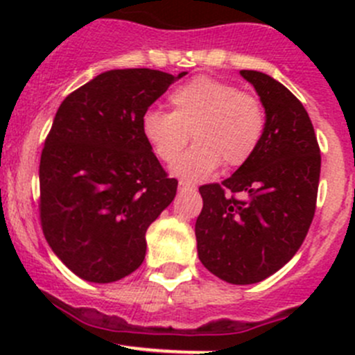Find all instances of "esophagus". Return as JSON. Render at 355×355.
<instances>
[{"instance_id":"1","label":"esophagus","mask_w":355,"mask_h":355,"mask_svg":"<svg viewBox=\"0 0 355 355\" xmlns=\"http://www.w3.org/2000/svg\"><path fill=\"white\" fill-rule=\"evenodd\" d=\"M178 191H180V192H187V191H196V187H194V185L187 184V182H180V184H178Z\"/></svg>"}]
</instances>
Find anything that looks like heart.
<instances>
[{
    "label": "heart",
    "mask_w": 355,
    "mask_h": 355,
    "mask_svg": "<svg viewBox=\"0 0 355 355\" xmlns=\"http://www.w3.org/2000/svg\"><path fill=\"white\" fill-rule=\"evenodd\" d=\"M171 111L149 108L141 116V130L163 163H175L190 132L196 144L175 164V175L187 182L211 177L221 163L245 164L263 142L266 110L257 96L216 77L191 78L168 96Z\"/></svg>",
    "instance_id": "obj_1"
}]
</instances>
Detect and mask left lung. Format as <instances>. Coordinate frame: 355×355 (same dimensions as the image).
Wrapping results in <instances>:
<instances>
[{"instance_id": "1", "label": "left lung", "mask_w": 355, "mask_h": 355, "mask_svg": "<svg viewBox=\"0 0 355 355\" xmlns=\"http://www.w3.org/2000/svg\"><path fill=\"white\" fill-rule=\"evenodd\" d=\"M266 110L256 155L221 184L200 185L199 259L221 280L257 284L299 250L313 223L321 153L302 103L278 80L241 70Z\"/></svg>"}]
</instances>
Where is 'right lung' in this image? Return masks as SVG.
I'll use <instances>...</instances> for the list:
<instances>
[{"mask_svg": "<svg viewBox=\"0 0 355 355\" xmlns=\"http://www.w3.org/2000/svg\"><path fill=\"white\" fill-rule=\"evenodd\" d=\"M110 70L60 105L39 164V218L53 252L77 277L110 284L137 270L146 232L175 199L141 116L177 78Z\"/></svg>", "mask_w": 355, "mask_h": 355, "instance_id": "add662e5", "label": "right lung"}]
</instances>
